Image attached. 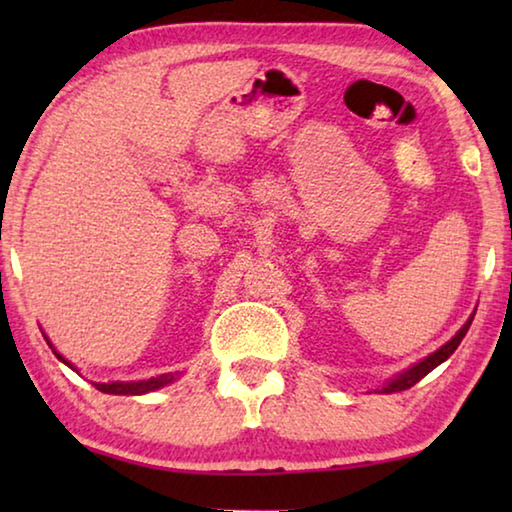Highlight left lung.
Returning <instances> with one entry per match:
<instances>
[{"instance_id": "left-lung-1", "label": "left lung", "mask_w": 512, "mask_h": 512, "mask_svg": "<svg viewBox=\"0 0 512 512\" xmlns=\"http://www.w3.org/2000/svg\"><path fill=\"white\" fill-rule=\"evenodd\" d=\"M472 318H474V316H470V320H467V323H465L461 329H458V332H456V336H454L452 341H447V343L443 345V348L436 350L433 354H429L427 359H422V361H418V363H413L411 368H406L404 372H400V375L393 377L391 381H386V384L379 388V393H397V391H406V388H411V386L418 384V381H420L422 377H427L433 368H438L440 363H443V361H447L449 357H452L454 350L458 348V345H461L463 336L467 334V329H470V325H472Z\"/></svg>"}]
</instances>
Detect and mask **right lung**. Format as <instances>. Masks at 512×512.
<instances>
[{
	"label": "right lung",
	"instance_id": "add662e5",
	"mask_svg": "<svg viewBox=\"0 0 512 512\" xmlns=\"http://www.w3.org/2000/svg\"><path fill=\"white\" fill-rule=\"evenodd\" d=\"M49 343V341H47ZM49 348L54 350V354L56 357L65 363V366H69L72 370H76L72 363H69L63 354L60 352H56V348L54 345L49 343ZM178 377V372L176 375H160V377H151V379H144V381H108V384H94L97 386V391H101V393H108V395H144V393H151V391H158V388H162V386H167V384H171L173 379Z\"/></svg>",
	"mask_w": 512,
	"mask_h": 512
}]
</instances>
